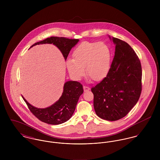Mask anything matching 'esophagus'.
<instances>
[{"instance_id":"esophagus-1","label":"esophagus","mask_w":160,"mask_h":160,"mask_svg":"<svg viewBox=\"0 0 160 160\" xmlns=\"http://www.w3.org/2000/svg\"><path fill=\"white\" fill-rule=\"evenodd\" d=\"M83 88H84V92L89 91L90 90V88L88 86H83Z\"/></svg>"}]
</instances>
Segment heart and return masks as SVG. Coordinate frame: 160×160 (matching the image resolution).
Instances as JSON below:
<instances>
[{
    "label": "heart",
    "mask_w": 160,
    "mask_h": 160,
    "mask_svg": "<svg viewBox=\"0 0 160 160\" xmlns=\"http://www.w3.org/2000/svg\"><path fill=\"white\" fill-rule=\"evenodd\" d=\"M74 58H68L67 67L71 75L76 79L85 74L95 81L103 79L108 74L112 62V52L104 42H84L73 52Z\"/></svg>",
    "instance_id": "b5f03b06"
}]
</instances>
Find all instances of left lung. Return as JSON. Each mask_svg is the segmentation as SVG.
<instances>
[{
    "label": "left lung",
    "mask_w": 160,
    "mask_h": 160,
    "mask_svg": "<svg viewBox=\"0 0 160 160\" xmlns=\"http://www.w3.org/2000/svg\"><path fill=\"white\" fill-rule=\"evenodd\" d=\"M111 68L107 77L91 89L97 115L107 121L126 116L136 105L142 91L140 62L132 47L118 38Z\"/></svg>",
    "instance_id": "8db88e82"
}]
</instances>
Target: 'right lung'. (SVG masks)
Listing matches in <instances>:
<instances>
[{
    "label": "right lung",
    "instance_id": "right-lung-1",
    "mask_svg": "<svg viewBox=\"0 0 160 160\" xmlns=\"http://www.w3.org/2000/svg\"><path fill=\"white\" fill-rule=\"evenodd\" d=\"M79 39H69L65 38L50 37L44 41L35 43L33 46L45 44H53L62 52L67 60L71 49L76 46ZM82 84L77 81H68L64 84L63 93L60 98L53 105L45 108H39L31 105L23 97L29 109L41 121L49 124L57 125L65 122L74 112L79 97L83 93Z\"/></svg>",
    "mask_w": 160,
    "mask_h": 160
}]
</instances>
